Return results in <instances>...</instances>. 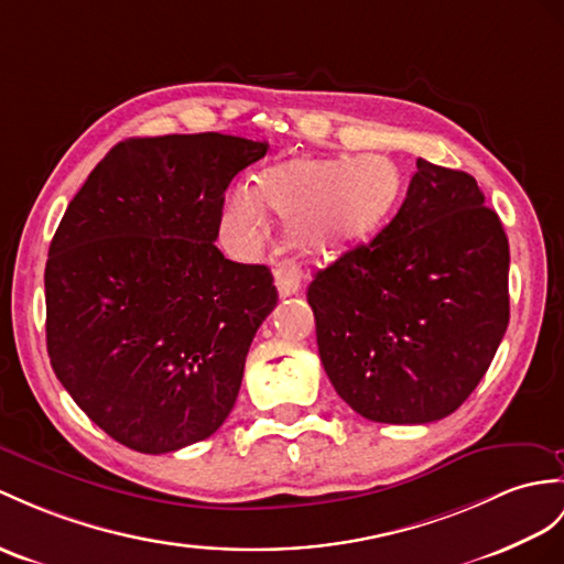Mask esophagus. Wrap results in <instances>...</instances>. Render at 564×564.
I'll use <instances>...</instances> for the list:
<instances>
[{"label": "esophagus", "instance_id": "esophagus-1", "mask_svg": "<svg viewBox=\"0 0 564 564\" xmlns=\"http://www.w3.org/2000/svg\"><path fill=\"white\" fill-rule=\"evenodd\" d=\"M274 286L280 296H292L301 290V270L294 263H284L274 270Z\"/></svg>", "mask_w": 564, "mask_h": 564}]
</instances>
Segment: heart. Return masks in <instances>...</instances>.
I'll return each mask as SVG.
<instances>
[{"label": "heart", "mask_w": 564, "mask_h": 564, "mask_svg": "<svg viewBox=\"0 0 564 564\" xmlns=\"http://www.w3.org/2000/svg\"><path fill=\"white\" fill-rule=\"evenodd\" d=\"M402 191L394 162L382 155H301L270 164L256 188H237L225 210L227 235L256 246L268 235V210L284 219V239L299 253L333 258L373 237Z\"/></svg>", "instance_id": "obj_1"}]
</instances>
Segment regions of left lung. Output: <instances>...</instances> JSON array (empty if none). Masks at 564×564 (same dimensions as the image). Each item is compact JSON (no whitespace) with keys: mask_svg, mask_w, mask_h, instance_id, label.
Masks as SVG:
<instances>
[{"mask_svg":"<svg viewBox=\"0 0 564 564\" xmlns=\"http://www.w3.org/2000/svg\"><path fill=\"white\" fill-rule=\"evenodd\" d=\"M507 274L510 243L476 178L419 158L392 223L308 284L337 394L378 423L449 416L505 337Z\"/></svg>","mask_w":564,"mask_h":564,"instance_id":"1","label":"left lung"}]
</instances>
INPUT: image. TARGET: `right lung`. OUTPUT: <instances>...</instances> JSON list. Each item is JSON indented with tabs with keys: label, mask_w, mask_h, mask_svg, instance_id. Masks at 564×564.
I'll return each mask as SVG.
<instances>
[{
	"label": "right lung",
	"mask_w": 564,
	"mask_h": 564,
	"mask_svg": "<svg viewBox=\"0 0 564 564\" xmlns=\"http://www.w3.org/2000/svg\"><path fill=\"white\" fill-rule=\"evenodd\" d=\"M265 153L268 141L223 133L121 141L54 231L50 364L93 423L143 455L225 423L256 329L278 304L265 265L215 246L227 186Z\"/></svg>",
	"instance_id": "1"
}]
</instances>
